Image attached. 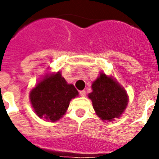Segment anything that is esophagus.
Instances as JSON below:
<instances>
[{
    "instance_id": "esophagus-1",
    "label": "esophagus",
    "mask_w": 159,
    "mask_h": 159,
    "mask_svg": "<svg viewBox=\"0 0 159 159\" xmlns=\"http://www.w3.org/2000/svg\"><path fill=\"white\" fill-rule=\"evenodd\" d=\"M79 93L81 96H85V95H86V91H85V90H82V91H80Z\"/></svg>"
}]
</instances>
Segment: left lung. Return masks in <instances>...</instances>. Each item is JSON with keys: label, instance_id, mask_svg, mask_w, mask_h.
Returning <instances> with one entry per match:
<instances>
[{"label": "left lung", "instance_id": "1", "mask_svg": "<svg viewBox=\"0 0 159 159\" xmlns=\"http://www.w3.org/2000/svg\"><path fill=\"white\" fill-rule=\"evenodd\" d=\"M93 92L89 94L95 112L102 120L111 121L119 117L128 105L125 90L105 73L92 84Z\"/></svg>", "mask_w": 159, "mask_h": 159}]
</instances>
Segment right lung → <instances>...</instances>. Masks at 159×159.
I'll return each instance as SVG.
<instances>
[{"label":"right lung","instance_id":"1","mask_svg":"<svg viewBox=\"0 0 159 159\" xmlns=\"http://www.w3.org/2000/svg\"><path fill=\"white\" fill-rule=\"evenodd\" d=\"M77 95L76 88L57 72L41 81L30 91V99L38 117L54 122L63 117L70 100Z\"/></svg>","mask_w":159,"mask_h":159}]
</instances>
